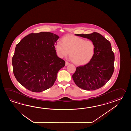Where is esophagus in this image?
Here are the masks:
<instances>
[{
  "label": "esophagus",
  "instance_id": "1",
  "mask_svg": "<svg viewBox=\"0 0 131 131\" xmlns=\"http://www.w3.org/2000/svg\"><path fill=\"white\" fill-rule=\"evenodd\" d=\"M69 64L70 63L68 62H66V64H65V66H68V65H69Z\"/></svg>",
  "mask_w": 131,
  "mask_h": 131
}]
</instances>
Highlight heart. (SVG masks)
<instances>
[{
    "label": "heart",
    "mask_w": 131,
    "mask_h": 131,
    "mask_svg": "<svg viewBox=\"0 0 131 131\" xmlns=\"http://www.w3.org/2000/svg\"><path fill=\"white\" fill-rule=\"evenodd\" d=\"M56 48L60 57H67L70 52V58L75 63L79 64L89 63L93 58L95 52V46L92 41H86L73 36L64 37L62 42H58Z\"/></svg>",
    "instance_id": "heart-1"
}]
</instances>
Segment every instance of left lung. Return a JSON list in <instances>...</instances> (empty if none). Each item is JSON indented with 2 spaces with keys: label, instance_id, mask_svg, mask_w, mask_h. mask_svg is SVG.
Returning <instances> with one entry per match:
<instances>
[{
  "label": "left lung",
  "instance_id": "obj_1",
  "mask_svg": "<svg viewBox=\"0 0 131 131\" xmlns=\"http://www.w3.org/2000/svg\"><path fill=\"white\" fill-rule=\"evenodd\" d=\"M75 35L92 41L95 46V52L89 63L76 68L72 75L73 80L82 89H98L110 80L114 72L115 56L111 44L104 37L96 32Z\"/></svg>",
  "mask_w": 131,
  "mask_h": 131
}]
</instances>
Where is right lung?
I'll return each mask as SVG.
<instances>
[{"label": "right lung", "instance_id": "1", "mask_svg": "<svg viewBox=\"0 0 131 131\" xmlns=\"http://www.w3.org/2000/svg\"><path fill=\"white\" fill-rule=\"evenodd\" d=\"M59 38L50 32L31 33L16 45L12 59L13 72L27 89L41 92L53 86L66 63L55 50Z\"/></svg>", "mask_w": 131, "mask_h": 131}]
</instances>
